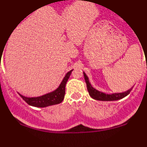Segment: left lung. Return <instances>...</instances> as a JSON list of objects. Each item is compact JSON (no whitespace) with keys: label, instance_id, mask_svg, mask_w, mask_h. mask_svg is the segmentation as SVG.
I'll return each mask as SVG.
<instances>
[{"label":"left lung","instance_id":"8db88e82","mask_svg":"<svg viewBox=\"0 0 147 147\" xmlns=\"http://www.w3.org/2000/svg\"><path fill=\"white\" fill-rule=\"evenodd\" d=\"M83 74H84V77H85V82H86L87 88H88L89 95L93 99L98 100V101H117V100L121 99V98L127 96V95L130 93L132 88H133L132 87V88L129 89L127 91L122 92V93H111V94H106L103 92L98 91V90L95 89L90 82L88 76H87L85 72H83Z\"/></svg>","mask_w":147,"mask_h":147}]
</instances>
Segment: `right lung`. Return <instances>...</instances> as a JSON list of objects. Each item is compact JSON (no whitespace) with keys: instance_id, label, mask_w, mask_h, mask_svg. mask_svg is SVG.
I'll return each instance as SVG.
<instances>
[{"instance_id":"add662e5","label":"right lung","mask_w":147,"mask_h":147,"mask_svg":"<svg viewBox=\"0 0 147 147\" xmlns=\"http://www.w3.org/2000/svg\"><path fill=\"white\" fill-rule=\"evenodd\" d=\"M73 70L67 73L64 78L62 79L60 85L57 88L53 91L45 95L37 97H26L18 93L20 97L23 98L28 105L36 107H46L51 105H57L63 101L65 94V85L69 79Z\"/></svg>"}]
</instances>
